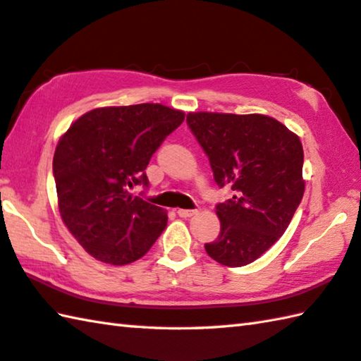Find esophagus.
Wrapping results in <instances>:
<instances>
[{"instance_id": "esophagus-1", "label": "esophagus", "mask_w": 361, "mask_h": 361, "mask_svg": "<svg viewBox=\"0 0 361 361\" xmlns=\"http://www.w3.org/2000/svg\"><path fill=\"white\" fill-rule=\"evenodd\" d=\"M176 213H178L180 218H191V216L197 214V209H183V208H180Z\"/></svg>"}]
</instances>
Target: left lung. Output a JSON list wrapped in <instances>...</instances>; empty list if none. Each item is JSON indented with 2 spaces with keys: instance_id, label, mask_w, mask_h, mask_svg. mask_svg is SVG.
I'll list each match as a JSON object with an SVG mask.
<instances>
[{
  "instance_id": "obj_1",
  "label": "left lung",
  "mask_w": 361,
  "mask_h": 361,
  "mask_svg": "<svg viewBox=\"0 0 361 361\" xmlns=\"http://www.w3.org/2000/svg\"><path fill=\"white\" fill-rule=\"evenodd\" d=\"M188 124L219 188L233 195L216 207L221 233L205 245L226 267H245L286 232L305 194L300 137L273 116L191 112Z\"/></svg>"
}]
</instances>
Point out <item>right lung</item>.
<instances>
[{
	"instance_id": "right-lung-1",
	"label": "right lung",
	"mask_w": 361,
	"mask_h": 361,
	"mask_svg": "<svg viewBox=\"0 0 361 361\" xmlns=\"http://www.w3.org/2000/svg\"><path fill=\"white\" fill-rule=\"evenodd\" d=\"M185 120L162 104L99 107L71 124L55 149L58 209L96 260L128 265L143 257L167 226V212L129 192L148 185L145 169Z\"/></svg>"
}]
</instances>
